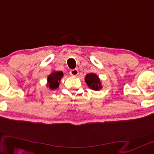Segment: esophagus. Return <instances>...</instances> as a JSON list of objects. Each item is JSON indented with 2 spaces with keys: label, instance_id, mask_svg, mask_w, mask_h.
Here are the masks:
<instances>
[{
  "label": "esophagus",
  "instance_id": "obj_1",
  "mask_svg": "<svg viewBox=\"0 0 154 154\" xmlns=\"http://www.w3.org/2000/svg\"><path fill=\"white\" fill-rule=\"evenodd\" d=\"M70 74L73 77H76L79 74V70L77 69H72L70 71Z\"/></svg>",
  "mask_w": 154,
  "mask_h": 154
}]
</instances>
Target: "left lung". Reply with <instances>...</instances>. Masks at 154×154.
Returning a JSON list of instances; mask_svg holds the SVG:
<instances>
[{
	"label": "left lung",
	"instance_id": "left-lung-1",
	"mask_svg": "<svg viewBox=\"0 0 154 154\" xmlns=\"http://www.w3.org/2000/svg\"><path fill=\"white\" fill-rule=\"evenodd\" d=\"M85 82L89 88L92 90L100 91L102 88L100 78L95 73L87 74L85 77Z\"/></svg>",
	"mask_w": 154,
	"mask_h": 154
}]
</instances>
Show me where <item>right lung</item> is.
I'll list each match as a JSON object with an SVG mask.
<instances>
[{"mask_svg":"<svg viewBox=\"0 0 154 154\" xmlns=\"http://www.w3.org/2000/svg\"><path fill=\"white\" fill-rule=\"evenodd\" d=\"M63 76L61 71H54L48 77V86L51 90L57 89L59 86V82Z\"/></svg>","mask_w":154,"mask_h":154,"instance_id":"right-lung-1","label":"right lung"}]
</instances>
